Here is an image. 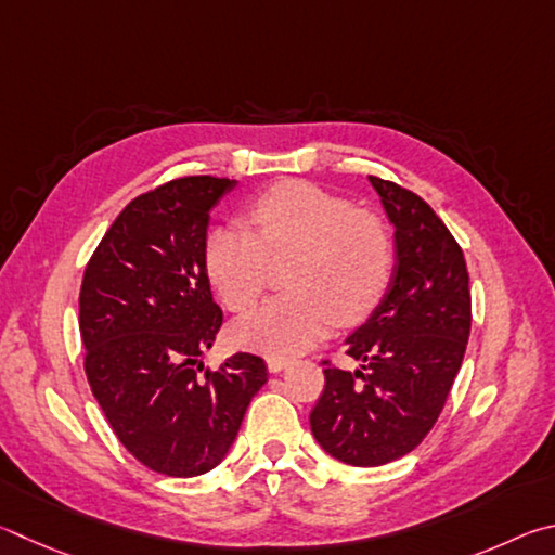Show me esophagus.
<instances>
[{
	"label": "esophagus",
	"mask_w": 555,
	"mask_h": 555,
	"mask_svg": "<svg viewBox=\"0 0 555 555\" xmlns=\"http://www.w3.org/2000/svg\"><path fill=\"white\" fill-rule=\"evenodd\" d=\"M293 363L289 361V358H283V356H268V371L270 373H280V371H285V367Z\"/></svg>",
	"instance_id": "esophagus-1"
}]
</instances>
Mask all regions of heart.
Wrapping results in <instances>:
<instances>
[{"label": "heart", "instance_id": "heart-1", "mask_svg": "<svg viewBox=\"0 0 555 555\" xmlns=\"http://www.w3.org/2000/svg\"><path fill=\"white\" fill-rule=\"evenodd\" d=\"M250 229L217 227L204 241V270L231 312H243L266 289L270 262L293 260L287 289L238 319L233 341L272 356L314 346L334 324L361 322L373 312L392 278V238L380 217L351 202L287 180L260 194Z\"/></svg>", "mask_w": 555, "mask_h": 555}]
</instances>
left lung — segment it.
I'll use <instances>...</instances> for the list:
<instances>
[{
    "instance_id": "1",
    "label": "left lung",
    "mask_w": 555,
    "mask_h": 555,
    "mask_svg": "<svg viewBox=\"0 0 555 555\" xmlns=\"http://www.w3.org/2000/svg\"><path fill=\"white\" fill-rule=\"evenodd\" d=\"M395 227V268L373 314L346 338L361 363L324 361L326 385L309 414L312 434L336 461L375 468L424 441L461 371L470 336L463 250L420 194L371 175Z\"/></svg>"
}]
</instances>
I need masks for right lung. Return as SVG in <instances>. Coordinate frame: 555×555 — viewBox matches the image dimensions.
Returning <instances> with one entry per match:
<instances>
[{
    "mask_svg": "<svg viewBox=\"0 0 555 555\" xmlns=\"http://www.w3.org/2000/svg\"><path fill=\"white\" fill-rule=\"evenodd\" d=\"M236 180L194 175L135 197L85 268V373L106 422L145 468L194 478L223 461L268 383L266 361L236 353L219 371L199 356L221 328L204 241Z\"/></svg>",
    "mask_w": 555,
    "mask_h": 555,
    "instance_id": "add662e5",
    "label": "right lung"
}]
</instances>
